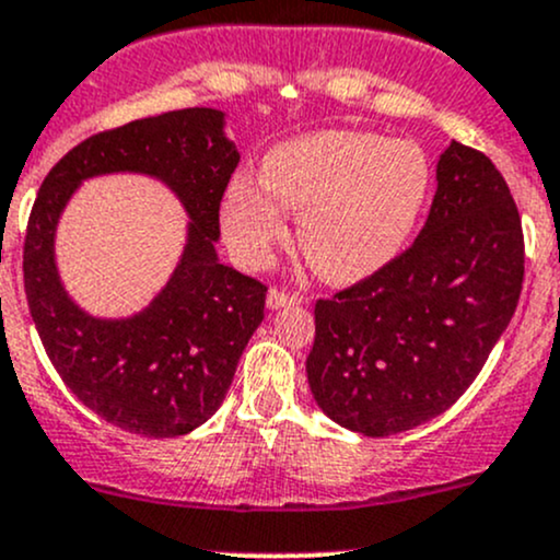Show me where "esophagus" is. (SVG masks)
<instances>
[{"instance_id":"34e87169","label":"esophagus","mask_w":560,"mask_h":560,"mask_svg":"<svg viewBox=\"0 0 560 560\" xmlns=\"http://www.w3.org/2000/svg\"><path fill=\"white\" fill-rule=\"evenodd\" d=\"M266 303L270 311H279V308H287V305H300L303 303V298H300V294H287L284 290H270Z\"/></svg>"}]
</instances>
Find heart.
Instances as JSON below:
<instances>
[{
    "label": "heart",
    "mask_w": 560,
    "mask_h": 560,
    "mask_svg": "<svg viewBox=\"0 0 560 560\" xmlns=\"http://www.w3.org/2000/svg\"><path fill=\"white\" fill-rule=\"evenodd\" d=\"M260 186L233 177L223 205L231 247L262 266L298 214V242L322 279L353 284L390 266L415 236L433 190L428 153L411 140L322 130L262 159Z\"/></svg>",
    "instance_id": "1"
}]
</instances>
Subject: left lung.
Masks as SVG:
<instances>
[{
  "label": "left lung",
  "instance_id": "8db88e82",
  "mask_svg": "<svg viewBox=\"0 0 560 560\" xmlns=\"http://www.w3.org/2000/svg\"><path fill=\"white\" fill-rule=\"evenodd\" d=\"M415 244L370 279L316 303L305 361L318 409L353 433L396 435L446 411L508 329L524 233L505 177L452 140Z\"/></svg>",
  "mask_w": 560,
  "mask_h": 560
}]
</instances>
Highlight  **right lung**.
Segmentation results:
<instances>
[{"instance_id": "right-lung-1", "label": "right lung", "mask_w": 560, "mask_h": 560, "mask_svg": "<svg viewBox=\"0 0 560 560\" xmlns=\"http://www.w3.org/2000/svg\"><path fill=\"white\" fill-rule=\"evenodd\" d=\"M236 164L223 110L183 108L92 135L42 183L23 247L31 318L69 390L110 425L145 439L205 425L260 327L266 287L218 257L220 199ZM119 171L153 176L178 196L189 214L187 247L143 312L103 319L65 292L54 236L75 188Z\"/></svg>"}]
</instances>
